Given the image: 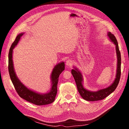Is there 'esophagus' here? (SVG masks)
Masks as SVG:
<instances>
[{
	"label": "esophagus",
	"instance_id": "1",
	"mask_svg": "<svg viewBox=\"0 0 129 129\" xmlns=\"http://www.w3.org/2000/svg\"><path fill=\"white\" fill-rule=\"evenodd\" d=\"M66 64L68 67H70V66H71L73 64V62L71 60H67L66 62Z\"/></svg>",
	"mask_w": 129,
	"mask_h": 129
}]
</instances>
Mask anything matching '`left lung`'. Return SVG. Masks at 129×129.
I'll list each match as a JSON object with an SVG mask.
<instances>
[{"instance_id": "left-lung-1", "label": "left lung", "mask_w": 129, "mask_h": 129, "mask_svg": "<svg viewBox=\"0 0 129 129\" xmlns=\"http://www.w3.org/2000/svg\"><path fill=\"white\" fill-rule=\"evenodd\" d=\"M107 37L109 40L112 42L115 45L116 52L117 56V69L114 81L107 88L99 89L96 91L89 90L83 87V76L82 73L76 67H73L72 70V74L76 84L78 91L80 93L82 98L88 101H96L101 100L105 99L114 91L119 83L120 77V66H121V56L119 50L118 44L116 37L111 32H109L107 33Z\"/></svg>"}]
</instances>
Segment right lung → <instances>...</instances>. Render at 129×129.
<instances>
[{
	"mask_svg": "<svg viewBox=\"0 0 129 129\" xmlns=\"http://www.w3.org/2000/svg\"><path fill=\"white\" fill-rule=\"evenodd\" d=\"M24 33L19 34L12 44L9 53V72L11 80L18 95L22 99L37 105H47L53 103L57 93V86L58 77L64 70V62L62 61L56 64L50 74L51 88L46 93H40L27 87L19 80L15 73L13 61V49L17 46Z\"/></svg>",
	"mask_w": 129,
	"mask_h": 129,
	"instance_id": "obj_1",
	"label": "right lung"
}]
</instances>
